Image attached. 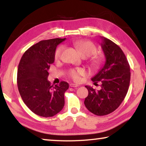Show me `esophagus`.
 <instances>
[{
	"mask_svg": "<svg viewBox=\"0 0 146 146\" xmlns=\"http://www.w3.org/2000/svg\"><path fill=\"white\" fill-rule=\"evenodd\" d=\"M70 87H72V88H77V87H78V86H79V85L76 84H73V83H72V84H70Z\"/></svg>",
	"mask_w": 146,
	"mask_h": 146,
	"instance_id": "34e87169",
	"label": "esophagus"
}]
</instances>
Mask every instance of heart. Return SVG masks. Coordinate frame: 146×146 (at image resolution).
Wrapping results in <instances>:
<instances>
[{"instance_id": "obj_1", "label": "heart", "mask_w": 146, "mask_h": 146, "mask_svg": "<svg viewBox=\"0 0 146 146\" xmlns=\"http://www.w3.org/2000/svg\"><path fill=\"white\" fill-rule=\"evenodd\" d=\"M74 46L76 48L82 56L84 57H88L92 55L96 52V46L90 40H78L74 42ZM64 47L60 46L55 51V59H59L61 56ZM90 62L94 66H98L102 62V58L98 55H94L90 59ZM86 74L84 69L77 68L72 69L68 72V76L74 81L80 82L82 80V76Z\"/></svg>"}]
</instances>
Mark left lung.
Instances as JSON below:
<instances>
[{
  "instance_id": "1",
  "label": "left lung",
  "mask_w": 146,
  "mask_h": 146,
  "mask_svg": "<svg viewBox=\"0 0 146 146\" xmlns=\"http://www.w3.org/2000/svg\"><path fill=\"white\" fill-rule=\"evenodd\" d=\"M102 38L101 46L106 60L104 67L92 78L95 85L101 83V89L96 91L90 86H85L88 90L85 106L97 115L109 114L119 106L127 94L131 74L128 61L122 50L110 40Z\"/></svg>"
}]
</instances>
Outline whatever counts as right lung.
I'll list each match as a JSON object with an SVG mask.
<instances>
[{"label": "right lung", "instance_id": "obj_1", "mask_svg": "<svg viewBox=\"0 0 146 146\" xmlns=\"http://www.w3.org/2000/svg\"><path fill=\"white\" fill-rule=\"evenodd\" d=\"M66 38L41 40L24 53L17 71V86L27 107L38 115L48 117L57 114L64 106V93L69 84L61 82L51 85L48 70L54 62L56 46Z\"/></svg>", "mask_w": 146, "mask_h": 146}]
</instances>
